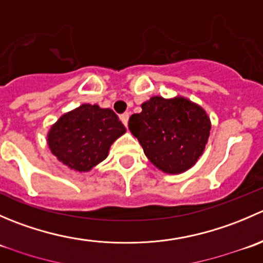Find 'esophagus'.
I'll use <instances>...</instances> for the list:
<instances>
[{
    "label": "esophagus",
    "instance_id": "obj_1",
    "mask_svg": "<svg viewBox=\"0 0 263 263\" xmlns=\"http://www.w3.org/2000/svg\"><path fill=\"white\" fill-rule=\"evenodd\" d=\"M119 118H121L122 123H123V124H124V126H127V124H128V118H129V113H128V112L123 113V115H121V116H119Z\"/></svg>",
    "mask_w": 263,
    "mask_h": 263
}]
</instances>
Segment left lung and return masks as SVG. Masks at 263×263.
I'll return each mask as SVG.
<instances>
[{
	"label": "left lung",
	"instance_id": "8db88e82",
	"mask_svg": "<svg viewBox=\"0 0 263 263\" xmlns=\"http://www.w3.org/2000/svg\"><path fill=\"white\" fill-rule=\"evenodd\" d=\"M128 128L154 165L178 174L195 165L211 126L205 110L190 100L153 97L142 104L141 113L129 117Z\"/></svg>",
	"mask_w": 263,
	"mask_h": 263
}]
</instances>
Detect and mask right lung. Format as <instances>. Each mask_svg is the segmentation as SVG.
<instances>
[{"label": "right lung", "instance_id": "right-lung-1", "mask_svg": "<svg viewBox=\"0 0 263 263\" xmlns=\"http://www.w3.org/2000/svg\"><path fill=\"white\" fill-rule=\"evenodd\" d=\"M126 128L112 109L82 104L62 116L50 128L53 155L78 172H87L108 156L110 145Z\"/></svg>", "mask_w": 263, "mask_h": 263}]
</instances>
